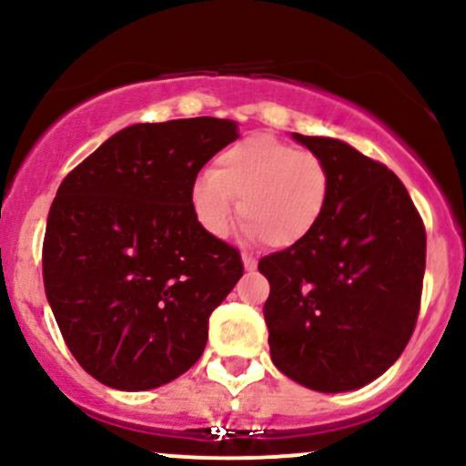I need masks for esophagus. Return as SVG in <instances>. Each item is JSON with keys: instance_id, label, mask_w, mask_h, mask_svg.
<instances>
[{"instance_id": "1", "label": "esophagus", "mask_w": 466, "mask_h": 466, "mask_svg": "<svg viewBox=\"0 0 466 466\" xmlns=\"http://www.w3.org/2000/svg\"><path fill=\"white\" fill-rule=\"evenodd\" d=\"M243 265L248 271H254L256 265H258V260H256L251 254H248V251H243Z\"/></svg>"}]
</instances>
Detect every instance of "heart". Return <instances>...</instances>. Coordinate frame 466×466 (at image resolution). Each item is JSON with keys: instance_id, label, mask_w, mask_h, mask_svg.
I'll return each instance as SVG.
<instances>
[{"instance_id": "b5f03b06", "label": "heart", "mask_w": 466, "mask_h": 466, "mask_svg": "<svg viewBox=\"0 0 466 466\" xmlns=\"http://www.w3.org/2000/svg\"><path fill=\"white\" fill-rule=\"evenodd\" d=\"M329 195V168L318 155L258 133L217 155L210 173L192 184L190 206L197 223L221 238L232 226L238 201L245 234L287 249L311 237Z\"/></svg>"}]
</instances>
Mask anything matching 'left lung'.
<instances>
[{"label":"left lung","mask_w":466,"mask_h":466,"mask_svg":"<svg viewBox=\"0 0 466 466\" xmlns=\"http://www.w3.org/2000/svg\"><path fill=\"white\" fill-rule=\"evenodd\" d=\"M293 137L326 164L330 195L311 237L258 263L271 361L302 386L346 392L386 372L414 333L425 226L386 164L333 137Z\"/></svg>","instance_id":"left-lung-1"}]
</instances>
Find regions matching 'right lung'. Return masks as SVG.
<instances>
[{
	"label": "right lung",
	"instance_id": "add662e5",
	"mask_svg": "<svg viewBox=\"0 0 466 466\" xmlns=\"http://www.w3.org/2000/svg\"><path fill=\"white\" fill-rule=\"evenodd\" d=\"M238 137L221 117L117 131L58 186L44 285L69 352L116 390H151L199 360L243 260L197 223L190 188Z\"/></svg>",
	"mask_w": 466,
	"mask_h": 466
}]
</instances>
